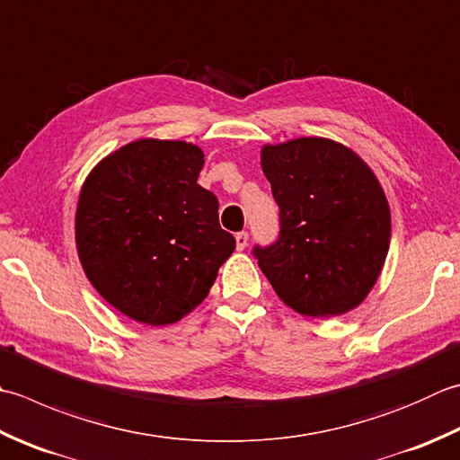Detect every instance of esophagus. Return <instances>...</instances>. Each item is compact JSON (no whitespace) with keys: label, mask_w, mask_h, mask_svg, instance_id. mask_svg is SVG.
<instances>
[{"label":"esophagus","mask_w":460,"mask_h":460,"mask_svg":"<svg viewBox=\"0 0 460 460\" xmlns=\"http://www.w3.org/2000/svg\"><path fill=\"white\" fill-rule=\"evenodd\" d=\"M235 241H237V249L243 251L247 247V241H249V233L247 231H239L235 235Z\"/></svg>","instance_id":"obj_1"}]
</instances>
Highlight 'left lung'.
<instances>
[{
    "mask_svg": "<svg viewBox=\"0 0 460 460\" xmlns=\"http://www.w3.org/2000/svg\"><path fill=\"white\" fill-rule=\"evenodd\" d=\"M261 167L279 205V237L253 255L281 299L309 317L355 309L379 277L391 213L365 161L341 143L267 146Z\"/></svg>",
    "mask_w": 460,
    "mask_h": 460,
    "instance_id": "obj_1",
    "label": "left lung"
}]
</instances>
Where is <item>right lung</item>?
<instances>
[{
  "label": "right lung",
  "mask_w": 460,
  "mask_h": 460,
  "mask_svg": "<svg viewBox=\"0 0 460 460\" xmlns=\"http://www.w3.org/2000/svg\"><path fill=\"white\" fill-rule=\"evenodd\" d=\"M203 151L139 139L107 155L79 193L75 243L103 299L146 325L193 311L235 249L219 201L199 183Z\"/></svg>",
  "instance_id": "add662e5"
}]
</instances>
